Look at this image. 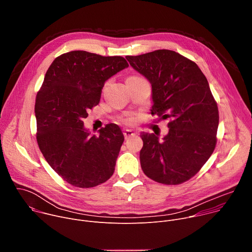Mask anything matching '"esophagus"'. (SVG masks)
Returning a JSON list of instances; mask_svg holds the SVG:
<instances>
[{
	"label": "esophagus",
	"mask_w": 252,
	"mask_h": 252,
	"mask_svg": "<svg viewBox=\"0 0 252 252\" xmlns=\"http://www.w3.org/2000/svg\"><path fill=\"white\" fill-rule=\"evenodd\" d=\"M134 134H135V132L133 130H131V129H125L124 130V136H125L126 139L129 138L130 136H133Z\"/></svg>",
	"instance_id": "1"
}]
</instances>
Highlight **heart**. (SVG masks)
<instances>
[{"mask_svg": "<svg viewBox=\"0 0 252 252\" xmlns=\"http://www.w3.org/2000/svg\"><path fill=\"white\" fill-rule=\"evenodd\" d=\"M122 122L124 124H126V125H133L135 123L134 119L133 118H126V119H123Z\"/></svg>", "mask_w": 252, "mask_h": 252, "instance_id": "1", "label": "heart"}]
</instances>
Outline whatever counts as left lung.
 <instances>
[{"instance_id":"obj_1","label":"left lung","mask_w":252,"mask_h":252,"mask_svg":"<svg viewBox=\"0 0 252 252\" xmlns=\"http://www.w3.org/2000/svg\"><path fill=\"white\" fill-rule=\"evenodd\" d=\"M130 65L152 84V115L169 120L161 139L141 132L142 171L153 181L169 186L193 177L217 146L219 107L208 82L191 60L169 50L126 56Z\"/></svg>"}]
</instances>
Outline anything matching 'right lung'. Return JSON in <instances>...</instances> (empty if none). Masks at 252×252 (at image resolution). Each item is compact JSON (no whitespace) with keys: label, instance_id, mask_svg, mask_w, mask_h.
Returning <instances> with one entry per match:
<instances>
[{"label":"right lung","instance_id":"1","mask_svg":"<svg viewBox=\"0 0 252 252\" xmlns=\"http://www.w3.org/2000/svg\"><path fill=\"white\" fill-rule=\"evenodd\" d=\"M128 66L120 56L71 51L56 58L35 96L37 141L51 167L67 184L90 189L116 166L124 134L115 124L90 135L83 119L97 105L106 80Z\"/></svg>","mask_w":252,"mask_h":252}]
</instances>
